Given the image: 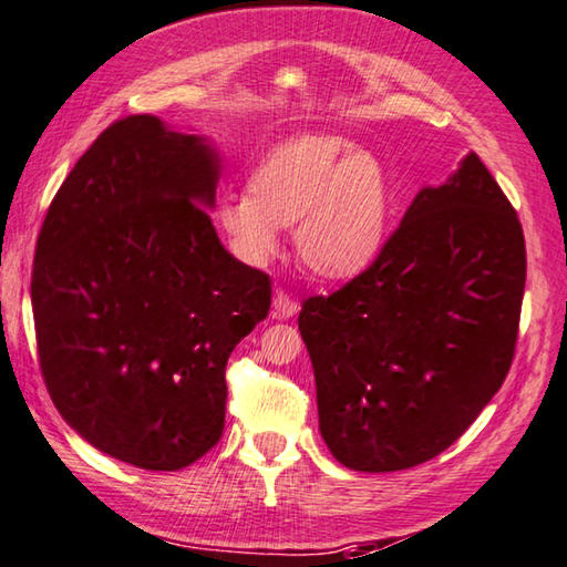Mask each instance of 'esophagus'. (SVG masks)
Wrapping results in <instances>:
<instances>
[{
	"label": "esophagus",
	"instance_id": "1",
	"mask_svg": "<svg viewBox=\"0 0 567 567\" xmlns=\"http://www.w3.org/2000/svg\"><path fill=\"white\" fill-rule=\"evenodd\" d=\"M274 318H293L298 313V308H301V303L296 301L293 296H288L286 291H276L274 293Z\"/></svg>",
	"mask_w": 567,
	"mask_h": 567
}]
</instances>
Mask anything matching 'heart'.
I'll return each instance as SVG.
<instances>
[{
    "label": "heart",
    "mask_w": 567,
    "mask_h": 567,
    "mask_svg": "<svg viewBox=\"0 0 567 567\" xmlns=\"http://www.w3.org/2000/svg\"><path fill=\"white\" fill-rule=\"evenodd\" d=\"M392 185L375 155L348 137L306 133L271 147L251 169L249 189L224 192L215 224L231 251L264 264L293 229L301 261L318 276L346 279L365 269L388 239Z\"/></svg>",
    "instance_id": "heart-1"
}]
</instances>
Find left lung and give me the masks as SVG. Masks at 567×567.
I'll return each mask as SVG.
<instances>
[{"label":"left lung","instance_id":"obj_1","mask_svg":"<svg viewBox=\"0 0 567 567\" xmlns=\"http://www.w3.org/2000/svg\"><path fill=\"white\" fill-rule=\"evenodd\" d=\"M526 286L516 209L478 159L424 187L365 271L303 301L320 434L355 472L452 446L504 384Z\"/></svg>","mask_w":567,"mask_h":567}]
</instances>
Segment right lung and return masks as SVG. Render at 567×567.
Here are the masks:
<instances>
[{
    "label": "right lung",
    "mask_w": 567,
    "mask_h": 567,
    "mask_svg": "<svg viewBox=\"0 0 567 567\" xmlns=\"http://www.w3.org/2000/svg\"><path fill=\"white\" fill-rule=\"evenodd\" d=\"M219 157L127 115L63 179L41 224L31 308L53 404L95 450L175 472L219 442L227 360L271 306L269 274L221 247Z\"/></svg>",
    "instance_id": "obj_1"
}]
</instances>
